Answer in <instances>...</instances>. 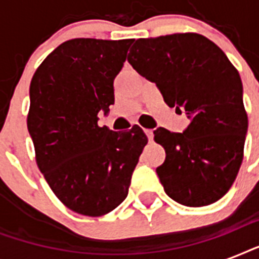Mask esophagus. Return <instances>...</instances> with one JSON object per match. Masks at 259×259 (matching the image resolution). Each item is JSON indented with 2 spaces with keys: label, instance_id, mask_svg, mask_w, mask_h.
<instances>
[{
  "label": "esophagus",
  "instance_id": "34e87169",
  "mask_svg": "<svg viewBox=\"0 0 259 259\" xmlns=\"http://www.w3.org/2000/svg\"><path fill=\"white\" fill-rule=\"evenodd\" d=\"M145 134H146V137H148V140H149V142L153 141V132L152 130H145Z\"/></svg>",
  "mask_w": 259,
  "mask_h": 259
}]
</instances>
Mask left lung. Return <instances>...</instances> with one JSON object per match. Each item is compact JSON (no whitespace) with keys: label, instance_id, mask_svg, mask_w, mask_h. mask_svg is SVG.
<instances>
[{"label":"left lung","instance_id":"obj_1","mask_svg":"<svg viewBox=\"0 0 259 259\" xmlns=\"http://www.w3.org/2000/svg\"><path fill=\"white\" fill-rule=\"evenodd\" d=\"M127 62L156 83L166 105L189 119L183 133L154 130V141L166 154L156 169L166 195L187 207L219 200L239 172L247 133L235 67L215 42L197 33L138 38Z\"/></svg>","mask_w":259,"mask_h":259}]
</instances>
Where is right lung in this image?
Masks as SVG:
<instances>
[{
  "instance_id": "obj_1",
  "label": "right lung",
  "mask_w": 259,
  "mask_h": 259,
  "mask_svg": "<svg viewBox=\"0 0 259 259\" xmlns=\"http://www.w3.org/2000/svg\"><path fill=\"white\" fill-rule=\"evenodd\" d=\"M133 40L72 38L51 52L29 87L28 132L36 161L63 204L101 217L125 200L148 142L140 126H98L114 103V79Z\"/></svg>"
}]
</instances>
